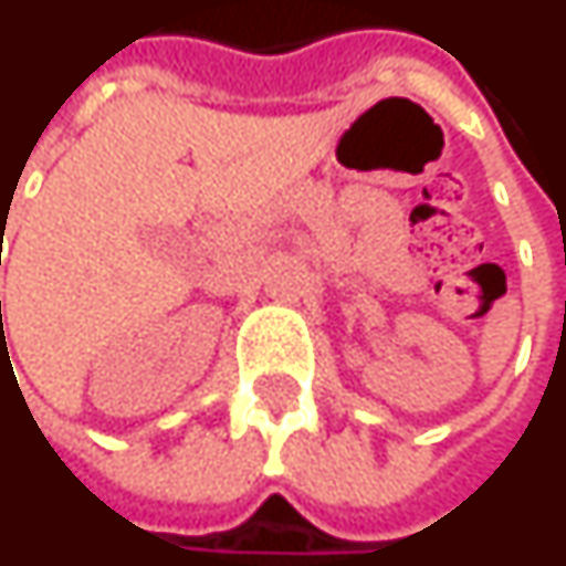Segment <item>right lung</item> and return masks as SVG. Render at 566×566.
I'll use <instances>...</instances> for the list:
<instances>
[{"label":"right lung","instance_id":"add662e5","mask_svg":"<svg viewBox=\"0 0 566 566\" xmlns=\"http://www.w3.org/2000/svg\"><path fill=\"white\" fill-rule=\"evenodd\" d=\"M0 307H2V304H0ZM0 317H2V314H0Z\"/></svg>","mask_w":566,"mask_h":566}]
</instances>
